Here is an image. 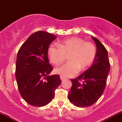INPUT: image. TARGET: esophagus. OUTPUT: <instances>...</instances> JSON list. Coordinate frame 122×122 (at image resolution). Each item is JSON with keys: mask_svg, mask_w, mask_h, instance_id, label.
I'll return each mask as SVG.
<instances>
[{"mask_svg": "<svg viewBox=\"0 0 122 122\" xmlns=\"http://www.w3.org/2000/svg\"><path fill=\"white\" fill-rule=\"evenodd\" d=\"M60 79H61V80L62 81H64V79H65V78H64L63 77H62V76H60Z\"/></svg>", "mask_w": 122, "mask_h": 122, "instance_id": "1", "label": "esophagus"}]
</instances>
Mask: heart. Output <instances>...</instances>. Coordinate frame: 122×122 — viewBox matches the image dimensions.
I'll return each instance as SVG.
<instances>
[{"label":"heart","instance_id":"obj_1","mask_svg":"<svg viewBox=\"0 0 122 122\" xmlns=\"http://www.w3.org/2000/svg\"><path fill=\"white\" fill-rule=\"evenodd\" d=\"M59 46L51 44L47 55L51 62L57 66L63 62L66 55H69V62L55 69V73L64 78L72 77L81 70L88 69L96 56V48L90 42L78 37H72L61 41Z\"/></svg>","mask_w":122,"mask_h":122}]
</instances>
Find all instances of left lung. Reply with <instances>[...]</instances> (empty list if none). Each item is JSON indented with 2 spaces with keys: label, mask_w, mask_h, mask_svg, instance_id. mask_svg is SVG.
I'll return each mask as SVG.
<instances>
[{
  "label": "left lung",
  "mask_w": 122,
  "mask_h": 122,
  "mask_svg": "<svg viewBox=\"0 0 122 122\" xmlns=\"http://www.w3.org/2000/svg\"><path fill=\"white\" fill-rule=\"evenodd\" d=\"M96 44V56L90 67L72 82L68 94L69 101L78 107H87L100 98L107 84L110 70L108 52L104 46L95 37H92Z\"/></svg>",
  "instance_id": "1"
}]
</instances>
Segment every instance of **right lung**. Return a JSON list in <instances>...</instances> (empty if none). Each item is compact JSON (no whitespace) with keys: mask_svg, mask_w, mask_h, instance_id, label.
<instances>
[{"mask_svg":"<svg viewBox=\"0 0 122 122\" xmlns=\"http://www.w3.org/2000/svg\"><path fill=\"white\" fill-rule=\"evenodd\" d=\"M56 38L44 31L32 34L18 52L15 77L21 97L29 105L43 107L54 97L61 84L58 75L49 76L53 68L49 64L47 49Z\"/></svg>","mask_w":122,"mask_h":122,"instance_id":"obj_1","label":"right lung"}]
</instances>
